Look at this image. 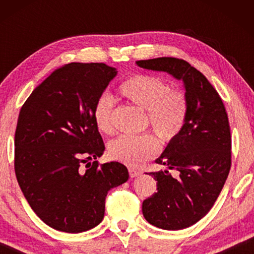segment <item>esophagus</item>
Listing matches in <instances>:
<instances>
[{
    "instance_id": "1",
    "label": "esophagus",
    "mask_w": 254,
    "mask_h": 254,
    "mask_svg": "<svg viewBox=\"0 0 254 254\" xmlns=\"http://www.w3.org/2000/svg\"><path fill=\"white\" fill-rule=\"evenodd\" d=\"M128 172H129L130 178H135V177L140 176L141 173H142V172L140 171V170H136V169H134V168H129V169H128Z\"/></svg>"
}]
</instances>
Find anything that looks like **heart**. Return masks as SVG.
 <instances>
[{
  "mask_svg": "<svg viewBox=\"0 0 254 254\" xmlns=\"http://www.w3.org/2000/svg\"><path fill=\"white\" fill-rule=\"evenodd\" d=\"M120 95L128 102L147 111L152 130L162 141L169 142L178 136L187 117V99L179 90H171L163 79L151 75L130 76L119 86ZM114 99L103 92L93 107V120L97 128L110 134L113 126ZM158 152V142L150 134L121 135L109 145L113 159L130 166H140Z\"/></svg>",
  "mask_w": 254,
  "mask_h": 254,
  "instance_id": "b5f03b06",
  "label": "heart"
}]
</instances>
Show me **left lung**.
<instances>
[{
  "label": "left lung",
  "mask_w": 254,
  "mask_h": 254,
  "mask_svg": "<svg viewBox=\"0 0 254 254\" xmlns=\"http://www.w3.org/2000/svg\"><path fill=\"white\" fill-rule=\"evenodd\" d=\"M136 64L168 72L185 89L186 123L156 159L179 176H172L168 170L149 173L157 180V192L142 203L149 223L164 230H182L211 209L228 178L231 166L228 114L214 86L185 60L157 58Z\"/></svg>",
  "instance_id": "left-lung-1"
}]
</instances>
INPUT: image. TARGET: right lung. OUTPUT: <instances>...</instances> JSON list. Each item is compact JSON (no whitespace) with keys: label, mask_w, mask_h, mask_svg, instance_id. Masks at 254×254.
<instances>
[{"label":"right lung","mask_w":254,"mask_h":254,"mask_svg":"<svg viewBox=\"0 0 254 254\" xmlns=\"http://www.w3.org/2000/svg\"><path fill=\"white\" fill-rule=\"evenodd\" d=\"M117 74L105 64H64L20 109L15 133L17 182L37 216L55 230L78 234L98 225L109 190L129 177L119 162H92L105 150L93 107Z\"/></svg>","instance_id":"obj_1"}]
</instances>
